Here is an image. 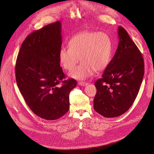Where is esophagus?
<instances>
[{
  "instance_id": "34e87169",
  "label": "esophagus",
  "mask_w": 154,
  "mask_h": 154,
  "mask_svg": "<svg viewBox=\"0 0 154 154\" xmlns=\"http://www.w3.org/2000/svg\"><path fill=\"white\" fill-rule=\"evenodd\" d=\"M78 84H79V85H80V86H86V85H87L88 83H87V82H82V81H80V82H79Z\"/></svg>"
}]
</instances>
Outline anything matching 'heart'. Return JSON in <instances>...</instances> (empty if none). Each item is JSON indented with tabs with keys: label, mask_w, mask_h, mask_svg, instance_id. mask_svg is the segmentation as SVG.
<instances>
[{
	"label": "heart",
	"mask_w": 154,
	"mask_h": 154,
	"mask_svg": "<svg viewBox=\"0 0 154 154\" xmlns=\"http://www.w3.org/2000/svg\"><path fill=\"white\" fill-rule=\"evenodd\" d=\"M69 47H62L59 60L62 67L71 70L79 61V66L69 75L75 79L84 80L94 71L100 72L108 66L112 53V42L106 32L85 30L73 36L69 41Z\"/></svg>",
	"instance_id": "obj_1"
}]
</instances>
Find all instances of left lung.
I'll use <instances>...</instances> for the list:
<instances>
[{"mask_svg": "<svg viewBox=\"0 0 154 154\" xmlns=\"http://www.w3.org/2000/svg\"><path fill=\"white\" fill-rule=\"evenodd\" d=\"M116 54L95 83L97 93L94 108L105 117H116L126 112L139 93L144 75L143 57L127 32L118 28Z\"/></svg>", "mask_w": 154, "mask_h": 154, "instance_id": "8db88e82", "label": "left lung"}]
</instances>
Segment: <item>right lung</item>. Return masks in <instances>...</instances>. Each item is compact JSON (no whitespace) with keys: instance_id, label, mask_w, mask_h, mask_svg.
<instances>
[{"instance_id":"right-lung-1","label":"right lung","mask_w":154,"mask_h":154,"mask_svg":"<svg viewBox=\"0 0 154 154\" xmlns=\"http://www.w3.org/2000/svg\"><path fill=\"white\" fill-rule=\"evenodd\" d=\"M61 26V22L57 21L29 35L15 64L16 82L24 100L35 115L48 120L68 112L69 94L77 85L74 79L63 80L66 75L59 56Z\"/></svg>"}]
</instances>
